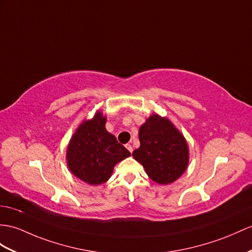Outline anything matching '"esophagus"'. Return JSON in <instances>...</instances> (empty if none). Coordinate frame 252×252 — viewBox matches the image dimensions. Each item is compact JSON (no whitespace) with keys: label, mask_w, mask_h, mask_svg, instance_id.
I'll list each match as a JSON object with an SVG mask.
<instances>
[{"label":"esophagus","mask_w":252,"mask_h":252,"mask_svg":"<svg viewBox=\"0 0 252 252\" xmlns=\"http://www.w3.org/2000/svg\"><path fill=\"white\" fill-rule=\"evenodd\" d=\"M125 146H126V149H127L128 151H129L130 153H132V146H131V144L128 143V144H126Z\"/></svg>","instance_id":"1"}]
</instances>
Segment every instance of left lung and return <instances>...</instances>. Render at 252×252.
Wrapping results in <instances>:
<instances>
[{"label": "left lung", "instance_id": "left-lung-1", "mask_svg": "<svg viewBox=\"0 0 252 252\" xmlns=\"http://www.w3.org/2000/svg\"><path fill=\"white\" fill-rule=\"evenodd\" d=\"M140 147L132 156L143 165L152 181L169 185L189 164V147L183 133L168 118L153 113L139 129Z\"/></svg>", "mask_w": 252, "mask_h": 252}]
</instances>
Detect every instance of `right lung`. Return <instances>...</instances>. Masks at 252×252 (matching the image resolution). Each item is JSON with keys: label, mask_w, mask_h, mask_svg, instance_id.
Listing matches in <instances>:
<instances>
[{"label": "right lung", "mask_w": 252, "mask_h": 252, "mask_svg": "<svg viewBox=\"0 0 252 252\" xmlns=\"http://www.w3.org/2000/svg\"><path fill=\"white\" fill-rule=\"evenodd\" d=\"M107 116L95 112L84 120L72 134L66 151V162L70 172L79 180L97 186L112 175L116 163L130 153L106 129Z\"/></svg>", "instance_id": "add662e5"}]
</instances>
